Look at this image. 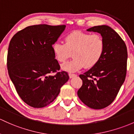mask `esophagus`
Wrapping results in <instances>:
<instances>
[{"label": "esophagus", "instance_id": "34e87169", "mask_svg": "<svg viewBox=\"0 0 134 134\" xmlns=\"http://www.w3.org/2000/svg\"><path fill=\"white\" fill-rule=\"evenodd\" d=\"M76 75L75 74H73V73H69V77H70V79L73 78V77H76Z\"/></svg>", "mask_w": 134, "mask_h": 134}]
</instances>
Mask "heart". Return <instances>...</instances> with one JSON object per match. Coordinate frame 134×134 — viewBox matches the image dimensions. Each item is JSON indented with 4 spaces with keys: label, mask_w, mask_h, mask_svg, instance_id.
<instances>
[{
    "label": "heart",
    "mask_w": 134,
    "mask_h": 134,
    "mask_svg": "<svg viewBox=\"0 0 134 134\" xmlns=\"http://www.w3.org/2000/svg\"><path fill=\"white\" fill-rule=\"evenodd\" d=\"M55 59L64 63L71 57L73 60L63 65L68 71H78L85 67L91 68L98 64L105 51V41L100 35L74 31L64 38V44L56 42L52 45Z\"/></svg>",
    "instance_id": "1"
}]
</instances>
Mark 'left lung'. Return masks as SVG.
Here are the masks:
<instances>
[{
  "label": "left lung",
  "instance_id": "1",
  "mask_svg": "<svg viewBox=\"0 0 134 134\" xmlns=\"http://www.w3.org/2000/svg\"><path fill=\"white\" fill-rule=\"evenodd\" d=\"M87 31L101 34L105 41V51L96 66L79 75L82 86L77 94L87 107L102 109L114 100L124 82L127 48L119 34L107 25L94 26Z\"/></svg>",
  "mask_w": 134,
  "mask_h": 134
}]
</instances>
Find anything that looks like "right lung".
<instances>
[{
    "mask_svg": "<svg viewBox=\"0 0 134 134\" xmlns=\"http://www.w3.org/2000/svg\"><path fill=\"white\" fill-rule=\"evenodd\" d=\"M66 25L40 24L18 31L10 41L7 66L18 95L27 105L41 108L49 105L68 80L66 71H59L52 45ZM55 72L54 76L50 74Z\"/></svg>",
    "mask_w": 134,
    "mask_h": 134,
    "instance_id": "right-lung-1",
    "label": "right lung"
}]
</instances>
